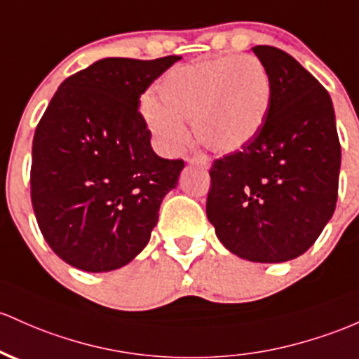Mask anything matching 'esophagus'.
<instances>
[{
	"mask_svg": "<svg viewBox=\"0 0 359 359\" xmlns=\"http://www.w3.org/2000/svg\"><path fill=\"white\" fill-rule=\"evenodd\" d=\"M191 165H196V167H201V168H210L211 167V160L208 158L206 155H196L192 156V158L187 160Z\"/></svg>",
	"mask_w": 359,
	"mask_h": 359,
	"instance_id": "obj_1",
	"label": "esophagus"
}]
</instances>
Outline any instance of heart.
Instances as JSON below:
<instances>
[{"label":"heart","instance_id":"1","mask_svg":"<svg viewBox=\"0 0 359 359\" xmlns=\"http://www.w3.org/2000/svg\"><path fill=\"white\" fill-rule=\"evenodd\" d=\"M161 102L143 100L156 144L177 153L192 121L196 140L216 153H235L261 133L271 107V78L254 56H223L175 66L160 83Z\"/></svg>","mask_w":359,"mask_h":359}]
</instances>
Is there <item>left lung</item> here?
Instances as JSON below:
<instances>
[{
	"label": "left lung",
	"mask_w": 359,
	"mask_h": 359,
	"mask_svg": "<svg viewBox=\"0 0 359 359\" xmlns=\"http://www.w3.org/2000/svg\"><path fill=\"white\" fill-rule=\"evenodd\" d=\"M252 50L269 73L271 107L252 143L212 163L206 215L231 254L286 262L313 245L336 210V114L297 59L271 46Z\"/></svg>",
	"instance_id": "obj_1"
}]
</instances>
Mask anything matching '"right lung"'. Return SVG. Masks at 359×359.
<instances>
[{
    "mask_svg": "<svg viewBox=\"0 0 359 359\" xmlns=\"http://www.w3.org/2000/svg\"><path fill=\"white\" fill-rule=\"evenodd\" d=\"M180 56L104 57L66 78L35 129L30 196L59 259L86 273L126 266L148 245L182 160L160 158L140 97Z\"/></svg>",
    "mask_w": 359,
    "mask_h": 359,
    "instance_id": "obj_1",
    "label": "right lung"
}]
</instances>
